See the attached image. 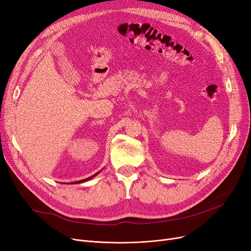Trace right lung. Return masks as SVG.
<instances>
[{
    "mask_svg": "<svg viewBox=\"0 0 251 251\" xmlns=\"http://www.w3.org/2000/svg\"><path fill=\"white\" fill-rule=\"evenodd\" d=\"M99 174V172L97 173V174H95V175H92V176H90V177H88V178H86V179H84V180H80V181H77V182H73V183H81V182H85V181H87V180H89V179H91V178H94L95 176H97Z\"/></svg>",
    "mask_w": 251,
    "mask_h": 251,
    "instance_id": "obj_1",
    "label": "right lung"
}]
</instances>
